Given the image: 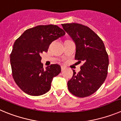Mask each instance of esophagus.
<instances>
[{"label":"esophagus","instance_id":"esophagus-1","mask_svg":"<svg viewBox=\"0 0 121 121\" xmlns=\"http://www.w3.org/2000/svg\"><path fill=\"white\" fill-rule=\"evenodd\" d=\"M61 70H62V71H63V70H65V69H66V67H65V66H61Z\"/></svg>","mask_w":121,"mask_h":121}]
</instances>
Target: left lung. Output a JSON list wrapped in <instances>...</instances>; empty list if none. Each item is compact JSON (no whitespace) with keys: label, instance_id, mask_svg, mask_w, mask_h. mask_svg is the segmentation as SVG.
Masks as SVG:
<instances>
[{"label":"left lung","instance_id":"8db88e82","mask_svg":"<svg viewBox=\"0 0 121 121\" xmlns=\"http://www.w3.org/2000/svg\"><path fill=\"white\" fill-rule=\"evenodd\" d=\"M63 28L76 46L75 59L84 63L81 70L67 82L69 92L80 98L94 93L101 86L107 75L108 56L105 46L95 32L81 24L65 23Z\"/></svg>","mask_w":121,"mask_h":121}]
</instances>
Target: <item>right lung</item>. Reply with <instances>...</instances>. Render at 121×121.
Wrapping results in <instances>:
<instances>
[{"label": "right lung", "mask_w": 121, "mask_h": 121, "mask_svg": "<svg viewBox=\"0 0 121 121\" xmlns=\"http://www.w3.org/2000/svg\"><path fill=\"white\" fill-rule=\"evenodd\" d=\"M56 25H39L26 30L13 45L10 55L13 77L25 93L40 96L51 89L53 78L61 72L57 64L43 69L40 55L48 52L52 42L65 35Z\"/></svg>", "instance_id": "obj_1"}]
</instances>
